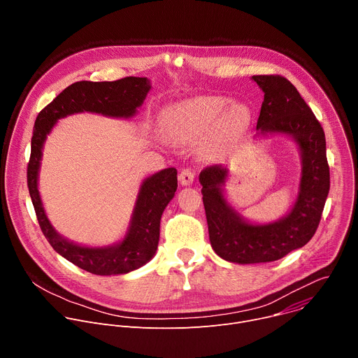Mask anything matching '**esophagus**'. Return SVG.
Masks as SVG:
<instances>
[{
  "instance_id": "1",
  "label": "esophagus",
  "mask_w": 358,
  "mask_h": 358,
  "mask_svg": "<svg viewBox=\"0 0 358 358\" xmlns=\"http://www.w3.org/2000/svg\"><path fill=\"white\" fill-rule=\"evenodd\" d=\"M194 178H195V173H194L191 169H184V170L180 173V176H178V180H180V182H181L182 185H189V184H192Z\"/></svg>"
}]
</instances>
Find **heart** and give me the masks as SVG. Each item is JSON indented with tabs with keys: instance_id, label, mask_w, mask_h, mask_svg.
<instances>
[{
	"instance_id": "b5f03b06",
	"label": "heart",
	"mask_w": 358,
	"mask_h": 358,
	"mask_svg": "<svg viewBox=\"0 0 358 358\" xmlns=\"http://www.w3.org/2000/svg\"><path fill=\"white\" fill-rule=\"evenodd\" d=\"M231 103L224 96H198L170 108L167 126L177 140H196L210 133L211 143L225 144L241 137L250 123V110L243 103Z\"/></svg>"
}]
</instances>
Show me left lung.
<instances>
[{
	"mask_svg": "<svg viewBox=\"0 0 358 358\" xmlns=\"http://www.w3.org/2000/svg\"><path fill=\"white\" fill-rule=\"evenodd\" d=\"M252 79L265 93L258 134H286L297 143L301 178L296 202L286 217L271 224H250L224 196L228 170L215 164L201 171L211 246L222 259L241 265L273 262L308 243L319 227L330 189L326 137L312 109L286 78L257 75Z\"/></svg>",
	"mask_w": 358,
	"mask_h": 358,
	"instance_id": "obj_1",
	"label": "left lung"
}]
</instances>
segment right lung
<instances>
[{"label": "right lung", "instance_id": "obj_1", "mask_svg": "<svg viewBox=\"0 0 358 358\" xmlns=\"http://www.w3.org/2000/svg\"><path fill=\"white\" fill-rule=\"evenodd\" d=\"M150 89L147 78L134 76L115 82H76L45 106L35 120L27 180L41 231L61 257L93 275L129 273L155 257L162 215L177 191V170L164 169L143 181L127 234L122 242L101 248L82 246L61 236L45 214L38 191L42 147L55 123L69 115L92 112L124 119L134 116Z\"/></svg>", "mask_w": 358, "mask_h": 358}]
</instances>
